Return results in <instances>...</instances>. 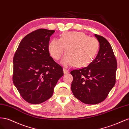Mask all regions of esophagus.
<instances>
[{"label": "esophagus", "instance_id": "1", "mask_svg": "<svg viewBox=\"0 0 129 129\" xmlns=\"http://www.w3.org/2000/svg\"><path fill=\"white\" fill-rule=\"evenodd\" d=\"M63 71H64V74H67V73H68L69 72L68 70H67L66 69H63Z\"/></svg>", "mask_w": 129, "mask_h": 129}]
</instances>
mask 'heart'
Instances as JSON below:
<instances>
[{
    "mask_svg": "<svg viewBox=\"0 0 129 129\" xmlns=\"http://www.w3.org/2000/svg\"><path fill=\"white\" fill-rule=\"evenodd\" d=\"M49 51L54 59L59 60L65 52L61 60L65 67L74 65L83 67L92 61L99 48L98 40L80 32H65L60 39L54 38L49 44Z\"/></svg>",
    "mask_w": 129,
    "mask_h": 129,
    "instance_id": "obj_1",
    "label": "heart"
}]
</instances>
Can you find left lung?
<instances>
[{
  "label": "left lung",
  "mask_w": 129,
  "mask_h": 129,
  "mask_svg": "<svg viewBox=\"0 0 129 129\" xmlns=\"http://www.w3.org/2000/svg\"><path fill=\"white\" fill-rule=\"evenodd\" d=\"M94 36L99 42L97 56L87 67L70 72L73 95L87 104H97L104 101L116 83L117 62L112 47L103 37Z\"/></svg>",
  "instance_id": "8db88e82"
}]
</instances>
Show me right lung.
<instances>
[{
  "label": "right lung",
  "instance_id": "right-lung-1",
  "mask_svg": "<svg viewBox=\"0 0 129 129\" xmlns=\"http://www.w3.org/2000/svg\"><path fill=\"white\" fill-rule=\"evenodd\" d=\"M54 30L40 28L21 40L13 59V82L25 101L38 104L50 98L63 69L50 56Z\"/></svg>",
  "mask_w": 129,
  "mask_h": 129
}]
</instances>
